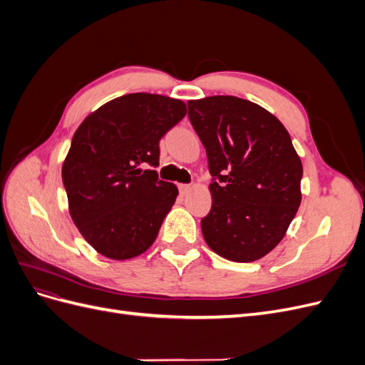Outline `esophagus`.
I'll use <instances>...</instances> for the list:
<instances>
[{
    "label": "esophagus",
    "instance_id": "esophagus-1",
    "mask_svg": "<svg viewBox=\"0 0 365 365\" xmlns=\"http://www.w3.org/2000/svg\"><path fill=\"white\" fill-rule=\"evenodd\" d=\"M180 192H181V195H189L192 192V185L190 184H180Z\"/></svg>",
    "mask_w": 365,
    "mask_h": 365
}]
</instances>
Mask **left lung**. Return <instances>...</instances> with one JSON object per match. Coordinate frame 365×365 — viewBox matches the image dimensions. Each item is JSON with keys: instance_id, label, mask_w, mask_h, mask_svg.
Returning <instances> with one entry per match:
<instances>
[{"instance_id": "obj_1", "label": "left lung", "mask_w": 365, "mask_h": 365, "mask_svg": "<svg viewBox=\"0 0 365 365\" xmlns=\"http://www.w3.org/2000/svg\"><path fill=\"white\" fill-rule=\"evenodd\" d=\"M207 152L213 205L207 245L231 262H254L280 244L302 202L303 165L282 121L235 96L189 101Z\"/></svg>"}]
</instances>
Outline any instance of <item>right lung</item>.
I'll return each mask as SVG.
<instances>
[{"mask_svg": "<svg viewBox=\"0 0 365 365\" xmlns=\"http://www.w3.org/2000/svg\"><path fill=\"white\" fill-rule=\"evenodd\" d=\"M185 113L178 98L134 93L96 109L74 132L62 181L74 225L102 256L132 259L155 242L178 189L143 168L160 164V140Z\"/></svg>", "mask_w": 365, "mask_h": 365, "instance_id": "add662e5", "label": "right lung"}]
</instances>
